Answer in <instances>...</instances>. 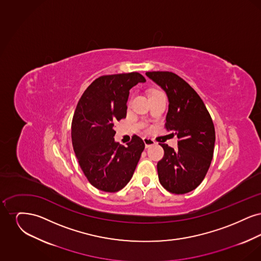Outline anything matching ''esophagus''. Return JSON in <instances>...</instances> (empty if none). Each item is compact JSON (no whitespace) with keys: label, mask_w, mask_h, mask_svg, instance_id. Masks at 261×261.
<instances>
[{"label":"esophagus","mask_w":261,"mask_h":261,"mask_svg":"<svg viewBox=\"0 0 261 261\" xmlns=\"http://www.w3.org/2000/svg\"><path fill=\"white\" fill-rule=\"evenodd\" d=\"M143 141H144V143H145L146 148H149L150 146H152V145L155 144V142H154L152 139L148 138V137H144V138H143Z\"/></svg>","instance_id":"1"}]
</instances>
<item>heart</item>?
<instances>
[{
    "label": "heart",
    "instance_id": "b5f03b06",
    "mask_svg": "<svg viewBox=\"0 0 261 261\" xmlns=\"http://www.w3.org/2000/svg\"><path fill=\"white\" fill-rule=\"evenodd\" d=\"M154 92H158V90H152V91L149 93V95H150V94H152V93H154Z\"/></svg>",
    "mask_w": 261,
    "mask_h": 261
}]
</instances>
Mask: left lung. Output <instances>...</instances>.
Returning a JSON list of instances; mask_svg holds the SVG:
<instances>
[{
	"label": "left lung",
	"mask_w": 261,
	"mask_h": 261,
	"mask_svg": "<svg viewBox=\"0 0 261 261\" xmlns=\"http://www.w3.org/2000/svg\"><path fill=\"white\" fill-rule=\"evenodd\" d=\"M146 75L166 93L165 128L179 139L178 149L160 144L164 149L158 162L160 182L170 193L186 194L199 186L211 166L215 143L211 114L198 93L178 75L169 71Z\"/></svg>",
	"instance_id": "left-lung-1"
}]
</instances>
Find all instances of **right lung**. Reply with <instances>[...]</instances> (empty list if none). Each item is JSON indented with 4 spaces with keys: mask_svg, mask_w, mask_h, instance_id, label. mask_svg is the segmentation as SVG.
I'll use <instances>...</instances> for the list:
<instances>
[{
    "mask_svg": "<svg viewBox=\"0 0 261 261\" xmlns=\"http://www.w3.org/2000/svg\"><path fill=\"white\" fill-rule=\"evenodd\" d=\"M144 82L145 77L138 72L100 76L77 103L71 124L72 146L88 181L100 191L115 193L123 189L145 149L137 135L126 147L114 141V124L126 117L129 90Z\"/></svg>",
    "mask_w": 261,
    "mask_h": 261,
    "instance_id": "obj_1",
    "label": "right lung"
}]
</instances>
